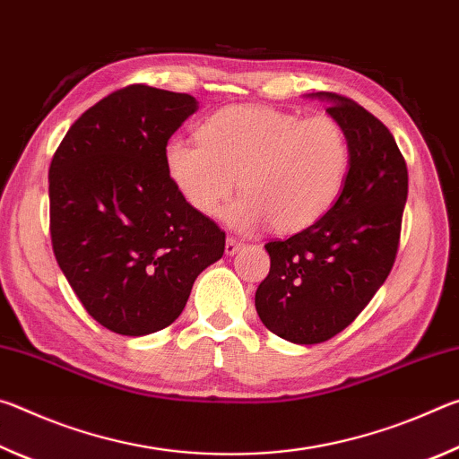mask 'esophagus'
<instances>
[{
    "instance_id": "34e87169",
    "label": "esophagus",
    "mask_w": 459,
    "mask_h": 459,
    "mask_svg": "<svg viewBox=\"0 0 459 459\" xmlns=\"http://www.w3.org/2000/svg\"><path fill=\"white\" fill-rule=\"evenodd\" d=\"M243 247H245V243H240V240L229 237V238H227V245H224V253H227V255H235V253H238Z\"/></svg>"
}]
</instances>
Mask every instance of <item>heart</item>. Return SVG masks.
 Masks as SVG:
<instances>
[{
  "instance_id": "1",
  "label": "heart",
  "mask_w": 459,
  "mask_h": 459,
  "mask_svg": "<svg viewBox=\"0 0 459 459\" xmlns=\"http://www.w3.org/2000/svg\"><path fill=\"white\" fill-rule=\"evenodd\" d=\"M198 142L174 139L166 169L186 202L202 216L227 211L238 230L271 222L277 232L314 227L336 204L351 169V142L332 115L309 117L257 105H230L198 129Z\"/></svg>"
}]
</instances>
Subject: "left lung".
Instances as JSON below:
<instances>
[{"mask_svg":"<svg viewBox=\"0 0 459 459\" xmlns=\"http://www.w3.org/2000/svg\"><path fill=\"white\" fill-rule=\"evenodd\" d=\"M328 100L346 129L351 169L336 204L314 227L265 245L271 267L255 293L267 330L293 344H320L351 325L397 259L409 174L394 137L352 99Z\"/></svg>","mask_w":459,"mask_h":459,"instance_id":"1","label":"left lung"}]
</instances>
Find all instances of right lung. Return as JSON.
<instances>
[{
  "label": "right lung",
  "mask_w": 459,
  "mask_h": 459,
  "mask_svg": "<svg viewBox=\"0 0 459 459\" xmlns=\"http://www.w3.org/2000/svg\"><path fill=\"white\" fill-rule=\"evenodd\" d=\"M196 99L129 84L76 119L48 172L54 257L89 316L123 336L168 328L224 230L186 202L166 145Z\"/></svg>",
  "instance_id": "add662e5"
}]
</instances>
